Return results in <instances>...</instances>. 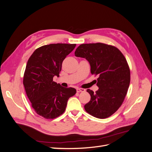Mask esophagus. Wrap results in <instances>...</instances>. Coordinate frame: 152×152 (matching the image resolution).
<instances>
[{"instance_id": "34e87169", "label": "esophagus", "mask_w": 152, "mask_h": 152, "mask_svg": "<svg viewBox=\"0 0 152 152\" xmlns=\"http://www.w3.org/2000/svg\"><path fill=\"white\" fill-rule=\"evenodd\" d=\"M84 91H86V89H82V88L77 89V93H80V92H84Z\"/></svg>"}]
</instances>
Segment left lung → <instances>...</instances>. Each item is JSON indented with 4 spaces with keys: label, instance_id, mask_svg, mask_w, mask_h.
I'll return each instance as SVG.
<instances>
[{
    "label": "left lung",
    "instance_id": "1",
    "mask_svg": "<svg viewBox=\"0 0 152 152\" xmlns=\"http://www.w3.org/2000/svg\"><path fill=\"white\" fill-rule=\"evenodd\" d=\"M75 55L90 63L92 75H98L99 89H87L91 100L84 105L86 111L98 118L110 117L121 107L129 86L130 69L126 58L116 47L103 43L83 44Z\"/></svg>",
    "mask_w": 152,
    "mask_h": 152
}]
</instances>
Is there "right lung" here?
<instances>
[{"mask_svg":"<svg viewBox=\"0 0 152 152\" xmlns=\"http://www.w3.org/2000/svg\"><path fill=\"white\" fill-rule=\"evenodd\" d=\"M75 44H50L37 49L27 62L23 85L31 107L40 116L53 119L65 111L68 99L76 89L63 87L53 81L59 76L62 63Z\"/></svg>","mask_w":152,"mask_h":152,"instance_id":"add662e5","label":"right lung"}]
</instances>
